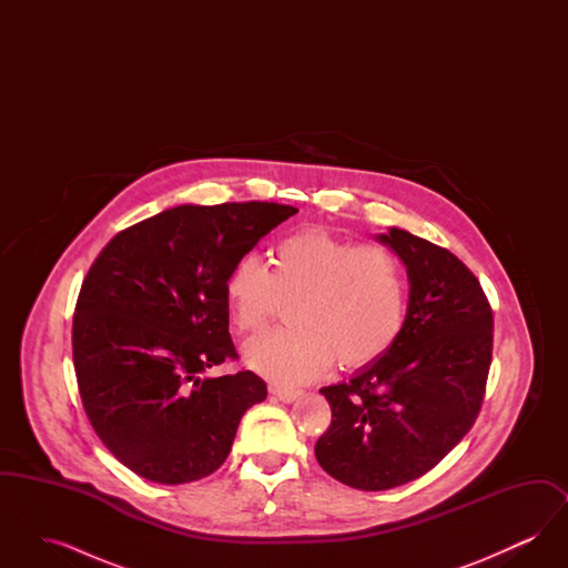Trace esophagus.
I'll use <instances>...</instances> for the list:
<instances>
[{
    "label": "esophagus",
    "instance_id": "34e87169",
    "mask_svg": "<svg viewBox=\"0 0 568 568\" xmlns=\"http://www.w3.org/2000/svg\"><path fill=\"white\" fill-rule=\"evenodd\" d=\"M271 394L272 396H276L281 403H294V400L300 398L302 392L290 389V387H281V385H271Z\"/></svg>",
    "mask_w": 568,
    "mask_h": 568
}]
</instances>
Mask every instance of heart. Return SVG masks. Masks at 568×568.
<instances>
[{
    "instance_id": "heart-1",
    "label": "heart",
    "mask_w": 568,
    "mask_h": 568,
    "mask_svg": "<svg viewBox=\"0 0 568 568\" xmlns=\"http://www.w3.org/2000/svg\"><path fill=\"white\" fill-rule=\"evenodd\" d=\"M232 324L262 332L278 300L292 327L264 334L244 347L251 368L283 385L341 368L375 364L400 338L406 322V274L383 244H355L320 227L300 230L272 251L271 268L255 255L234 262L223 283Z\"/></svg>"
}]
</instances>
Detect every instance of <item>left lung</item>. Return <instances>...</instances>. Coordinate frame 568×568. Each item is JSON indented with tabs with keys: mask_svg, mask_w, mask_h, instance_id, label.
<instances>
[{
	"mask_svg": "<svg viewBox=\"0 0 568 568\" xmlns=\"http://www.w3.org/2000/svg\"><path fill=\"white\" fill-rule=\"evenodd\" d=\"M377 241L405 264V329L375 364L320 389L332 424L315 445L327 475L366 491L426 475L473 428L494 341L486 294L452 251L398 227Z\"/></svg>",
	"mask_w": 568,
	"mask_h": 568,
	"instance_id": "1",
	"label": "left lung"
}]
</instances>
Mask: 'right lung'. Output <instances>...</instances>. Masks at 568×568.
<instances>
[{"label":"right lung","instance_id":"right-lung-1","mask_svg":"<svg viewBox=\"0 0 568 568\" xmlns=\"http://www.w3.org/2000/svg\"><path fill=\"white\" fill-rule=\"evenodd\" d=\"M297 209L274 202L183 204L110 241L82 281L72 355L84 413L135 475L179 486L225 462L266 383L236 359L223 283L239 257Z\"/></svg>","mask_w":568,"mask_h":568}]
</instances>
